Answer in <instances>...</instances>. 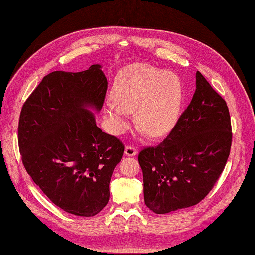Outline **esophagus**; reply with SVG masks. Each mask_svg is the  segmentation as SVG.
<instances>
[{
    "label": "esophagus",
    "instance_id": "1",
    "mask_svg": "<svg viewBox=\"0 0 255 255\" xmlns=\"http://www.w3.org/2000/svg\"><path fill=\"white\" fill-rule=\"evenodd\" d=\"M137 148L135 146H131V145H127L126 147H125V155L126 156H135L137 155Z\"/></svg>",
    "mask_w": 255,
    "mask_h": 255
}]
</instances>
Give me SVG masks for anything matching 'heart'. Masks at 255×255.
<instances>
[{
    "instance_id": "obj_1",
    "label": "heart",
    "mask_w": 255,
    "mask_h": 255,
    "mask_svg": "<svg viewBox=\"0 0 255 255\" xmlns=\"http://www.w3.org/2000/svg\"><path fill=\"white\" fill-rule=\"evenodd\" d=\"M183 90L179 77L148 64H131L116 76L112 99L105 115L117 132L129 127V116L136 110V122L150 137H163L178 125L182 111Z\"/></svg>"
}]
</instances>
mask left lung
I'll return each instance as SVG.
<instances>
[{"label":"left lung","mask_w":255,"mask_h":255,"mask_svg":"<svg viewBox=\"0 0 255 255\" xmlns=\"http://www.w3.org/2000/svg\"><path fill=\"white\" fill-rule=\"evenodd\" d=\"M231 145L226 101L197 72L196 92L178 125L161 144L138 155L146 206L167 214L199 204L224 171Z\"/></svg>","instance_id":"obj_1"}]
</instances>
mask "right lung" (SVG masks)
I'll list each match as a JSON object with an SVG mask.
<instances>
[{
	"label": "right lung",
	"instance_id": "right-lung-1",
	"mask_svg": "<svg viewBox=\"0 0 255 255\" xmlns=\"http://www.w3.org/2000/svg\"><path fill=\"white\" fill-rule=\"evenodd\" d=\"M107 88L99 64L83 72H51L25 100L19 119L28 174L56 206L83 217L108 204L112 172L125 148L97 126L89 110H101Z\"/></svg>",
	"mask_w": 255,
	"mask_h": 255
}]
</instances>
